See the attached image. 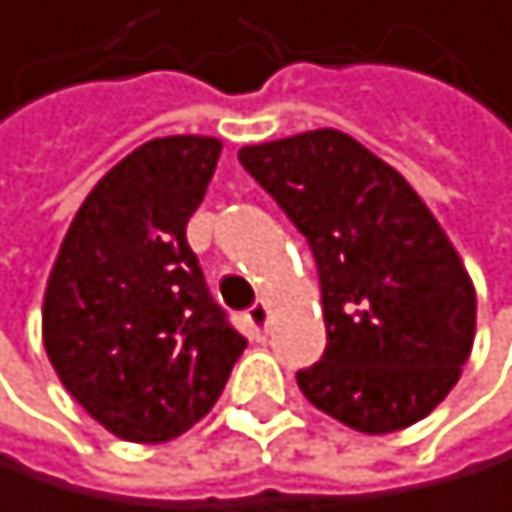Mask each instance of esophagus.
Returning <instances> with one entry per match:
<instances>
[{"instance_id":"1","label":"esophagus","mask_w":512,"mask_h":512,"mask_svg":"<svg viewBox=\"0 0 512 512\" xmlns=\"http://www.w3.org/2000/svg\"><path fill=\"white\" fill-rule=\"evenodd\" d=\"M267 316H270V307H267L264 301H258L254 307H248L245 322H248V331L254 334V338H264V331H267Z\"/></svg>"}]
</instances>
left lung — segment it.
Listing matches in <instances>:
<instances>
[{
  "mask_svg": "<svg viewBox=\"0 0 512 512\" xmlns=\"http://www.w3.org/2000/svg\"><path fill=\"white\" fill-rule=\"evenodd\" d=\"M316 258L328 344L301 393L359 433L418 424L458 384L476 291L442 227L384 159L319 128L239 150Z\"/></svg>",
  "mask_w": 512,
  "mask_h": 512,
  "instance_id": "8db88e82",
  "label": "left lung"
}]
</instances>
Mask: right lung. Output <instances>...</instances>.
Listing matches in <instances>:
<instances>
[{"mask_svg": "<svg viewBox=\"0 0 512 512\" xmlns=\"http://www.w3.org/2000/svg\"><path fill=\"white\" fill-rule=\"evenodd\" d=\"M221 141L174 134L88 193L51 267L45 353L67 393L128 442H168L218 402L245 338L211 298L187 221Z\"/></svg>", "mask_w": 512, "mask_h": 512, "instance_id": "add662e5", "label": "right lung"}]
</instances>
